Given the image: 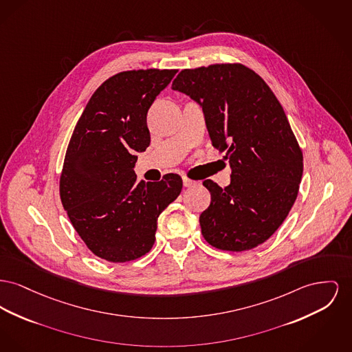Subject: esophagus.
<instances>
[{
  "label": "esophagus",
  "instance_id": "esophagus-1",
  "mask_svg": "<svg viewBox=\"0 0 352 352\" xmlns=\"http://www.w3.org/2000/svg\"><path fill=\"white\" fill-rule=\"evenodd\" d=\"M197 182L195 181H192V179H188L187 177H184V186L185 187H191L194 186Z\"/></svg>",
  "mask_w": 352,
  "mask_h": 352
}]
</instances>
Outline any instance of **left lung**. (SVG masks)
<instances>
[{"instance_id":"8db88e82","label":"left lung","mask_w":352,"mask_h":352,"mask_svg":"<svg viewBox=\"0 0 352 352\" xmlns=\"http://www.w3.org/2000/svg\"><path fill=\"white\" fill-rule=\"evenodd\" d=\"M171 89L202 107L211 144L228 151L231 167L225 188L204 182L211 194L199 217L204 238L225 251L262 245L289 215L303 174V154L282 104L241 63L185 69Z\"/></svg>"}]
</instances>
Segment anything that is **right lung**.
I'll list each match as a JSON object with an SVG mask.
<instances>
[{"instance_id":"right-lung-1","label":"right lung","mask_w":352,"mask_h":352,"mask_svg":"<svg viewBox=\"0 0 352 352\" xmlns=\"http://www.w3.org/2000/svg\"><path fill=\"white\" fill-rule=\"evenodd\" d=\"M177 70H129L106 80L74 127L60 179L61 202L85 245L113 263L155 242L160 214L182 190L178 174L137 182V153L150 145L146 117Z\"/></svg>"}]
</instances>
